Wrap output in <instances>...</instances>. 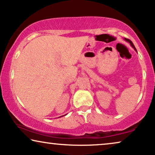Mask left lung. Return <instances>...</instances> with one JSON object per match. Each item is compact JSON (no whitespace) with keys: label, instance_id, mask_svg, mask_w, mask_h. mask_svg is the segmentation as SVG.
Here are the masks:
<instances>
[{"label":"left lung","instance_id":"8db88e82","mask_svg":"<svg viewBox=\"0 0 155 155\" xmlns=\"http://www.w3.org/2000/svg\"><path fill=\"white\" fill-rule=\"evenodd\" d=\"M124 39H125V40H126V41H128V42H129V43H130V45H131V46H132V47H133V48H134V49H135V51H137V50H136V48H135V47L134 44H133V42H132V41H131L130 39H126V38H124Z\"/></svg>","mask_w":155,"mask_h":155}]
</instances>
